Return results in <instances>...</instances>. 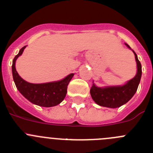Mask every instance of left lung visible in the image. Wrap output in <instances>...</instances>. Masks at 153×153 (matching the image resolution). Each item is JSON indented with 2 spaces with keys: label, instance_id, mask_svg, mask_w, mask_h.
Listing matches in <instances>:
<instances>
[{
  "label": "left lung",
  "instance_id": "left-lung-1",
  "mask_svg": "<svg viewBox=\"0 0 153 153\" xmlns=\"http://www.w3.org/2000/svg\"><path fill=\"white\" fill-rule=\"evenodd\" d=\"M126 46L131 49L128 44ZM135 55L137 63V73L132 79L123 86H106L101 88L92 84L90 89V95L93 101L99 106L109 108H117L127 103L132 98L138 89L141 78V64L138 61L136 53Z\"/></svg>",
  "mask_w": 153,
  "mask_h": 153
}]
</instances>
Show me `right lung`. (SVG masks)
Here are the masks:
<instances>
[{"mask_svg":"<svg viewBox=\"0 0 153 153\" xmlns=\"http://www.w3.org/2000/svg\"><path fill=\"white\" fill-rule=\"evenodd\" d=\"M27 46L20 49L12 61V70L14 82L17 89L31 103L40 106L51 107L63 101L67 92V86L73 77L74 73L69 74L64 79L44 84H31L24 81L17 72L15 61L22 55Z\"/></svg>","mask_w":153,"mask_h":153,"instance_id":"obj_1","label":"right lung"}]
</instances>
